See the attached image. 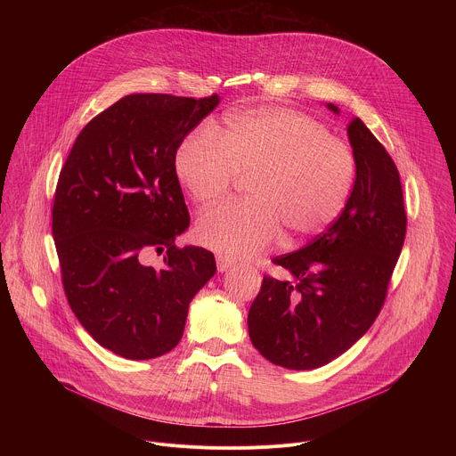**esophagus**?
<instances>
[{
    "label": "esophagus",
    "instance_id": "1",
    "mask_svg": "<svg viewBox=\"0 0 456 456\" xmlns=\"http://www.w3.org/2000/svg\"><path fill=\"white\" fill-rule=\"evenodd\" d=\"M216 265H218V271L224 273V271H227V269L232 265V262H231V259H229L227 256L218 254V256H216Z\"/></svg>",
    "mask_w": 456,
    "mask_h": 456
}]
</instances>
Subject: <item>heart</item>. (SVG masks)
I'll return each mask as SVG.
<instances>
[{
	"label": "heart",
	"mask_w": 456,
	"mask_h": 456,
	"mask_svg": "<svg viewBox=\"0 0 456 456\" xmlns=\"http://www.w3.org/2000/svg\"><path fill=\"white\" fill-rule=\"evenodd\" d=\"M175 175L189 197L211 206L240 176L248 197L208 211L199 240L227 257H248L285 232L301 243L327 231L345 211L357 175L352 146L317 118L281 106L231 113L202 124L175 151Z\"/></svg>",
	"instance_id": "1"
}]
</instances>
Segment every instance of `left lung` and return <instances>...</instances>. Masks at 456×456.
<instances>
[{
	"instance_id": "8db88e82",
	"label": "left lung",
	"mask_w": 456,
	"mask_h": 456,
	"mask_svg": "<svg viewBox=\"0 0 456 456\" xmlns=\"http://www.w3.org/2000/svg\"><path fill=\"white\" fill-rule=\"evenodd\" d=\"M329 108L338 113L334 104ZM346 129L357 175L345 211L303 248L273 259L289 280L265 274L247 315L254 348L289 370L327 364L368 332L406 238L394 159L359 117Z\"/></svg>"
}]
</instances>
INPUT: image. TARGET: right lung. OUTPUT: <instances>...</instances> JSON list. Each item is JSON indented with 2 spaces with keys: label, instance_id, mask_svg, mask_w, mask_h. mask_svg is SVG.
Here are the masks:
<instances>
[{
  "label": "right lung",
  "instance_id": "add662e5",
  "mask_svg": "<svg viewBox=\"0 0 456 456\" xmlns=\"http://www.w3.org/2000/svg\"><path fill=\"white\" fill-rule=\"evenodd\" d=\"M218 104L167 94L126 95L77 135L53 194L64 296L113 354L155 359L183 334L189 303L216 273L211 250L178 247L189 211L175 175L180 141ZM165 252L160 268L145 265Z\"/></svg>",
  "mask_w": 456,
  "mask_h": 456
}]
</instances>
